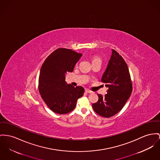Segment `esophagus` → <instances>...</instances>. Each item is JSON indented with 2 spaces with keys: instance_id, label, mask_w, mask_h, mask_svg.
Masks as SVG:
<instances>
[{
  "instance_id": "esophagus-1",
  "label": "esophagus",
  "mask_w": 160,
  "mask_h": 160,
  "mask_svg": "<svg viewBox=\"0 0 160 160\" xmlns=\"http://www.w3.org/2000/svg\"><path fill=\"white\" fill-rule=\"evenodd\" d=\"M85 92H86V93H93V92L89 90L88 89H85Z\"/></svg>"
}]
</instances>
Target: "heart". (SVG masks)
I'll return each mask as SVG.
<instances>
[{
  "label": "heart",
  "instance_id": "heart-1",
  "mask_svg": "<svg viewBox=\"0 0 160 160\" xmlns=\"http://www.w3.org/2000/svg\"><path fill=\"white\" fill-rule=\"evenodd\" d=\"M96 60H100L99 58H96V57H95L93 59V61H96Z\"/></svg>",
  "mask_w": 160,
  "mask_h": 160
}]
</instances>
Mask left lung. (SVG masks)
Returning <instances> with one entry per match:
<instances>
[{
  "mask_svg": "<svg viewBox=\"0 0 160 160\" xmlns=\"http://www.w3.org/2000/svg\"><path fill=\"white\" fill-rule=\"evenodd\" d=\"M101 82L108 88L103 96L98 95V101L92 104L93 110L101 117L116 115L124 106L131 95L132 84L128 65L121 55L112 50V54Z\"/></svg>",
  "mask_w": 160,
  "mask_h": 160,
  "instance_id": "1",
  "label": "left lung"
}]
</instances>
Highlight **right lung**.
<instances>
[{
  "label": "right lung",
  "instance_id": "1",
  "mask_svg": "<svg viewBox=\"0 0 160 160\" xmlns=\"http://www.w3.org/2000/svg\"><path fill=\"white\" fill-rule=\"evenodd\" d=\"M70 49L58 48L43 63L39 78V91L43 100L53 112L68 113L75 109L77 100L83 96L84 88L65 82L67 72H72L82 56Z\"/></svg>",
  "mask_w": 160,
  "mask_h": 160
}]
</instances>
